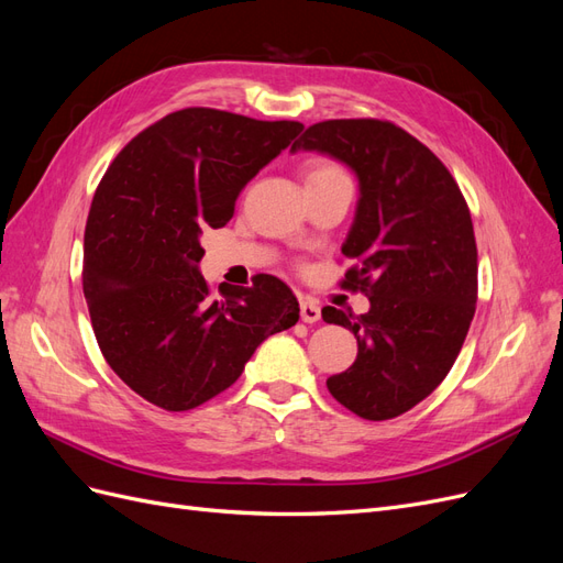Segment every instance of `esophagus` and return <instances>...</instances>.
I'll list each match as a JSON object with an SVG mask.
<instances>
[{
  "mask_svg": "<svg viewBox=\"0 0 563 563\" xmlns=\"http://www.w3.org/2000/svg\"><path fill=\"white\" fill-rule=\"evenodd\" d=\"M300 319L305 323H314L321 319V308L319 302L312 298H300Z\"/></svg>",
  "mask_w": 563,
  "mask_h": 563,
  "instance_id": "34e87169",
  "label": "esophagus"
}]
</instances>
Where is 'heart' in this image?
<instances>
[{
  "mask_svg": "<svg viewBox=\"0 0 563 563\" xmlns=\"http://www.w3.org/2000/svg\"><path fill=\"white\" fill-rule=\"evenodd\" d=\"M335 174H343V168L333 162H327V159H317V162L308 164V168H305V178L308 180L321 178V176H335Z\"/></svg>",
  "mask_w": 563,
  "mask_h": 563,
  "instance_id": "1",
  "label": "heart"
}]
</instances>
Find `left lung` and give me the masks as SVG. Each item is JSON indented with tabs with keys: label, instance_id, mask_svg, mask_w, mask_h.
I'll return each mask as SVG.
<instances>
[{
	"label": "left lung",
	"instance_id": "obj_1",
	"mask_svg": "<svg viewBox=\"0 0 563 563\" xmlns=\"http://www.w3.org/2000/svg\"><path fill=\"white\" fill-rule=\"evenodd\" d=\"M317 150L360 178L340 286L362 291V317L323 308L360 343L354 364L331 376L335 401L366 420H389L446 378L476 310V242L467 201L434 152L385 119H329L291 150Z\"/></svg>",
	"mask_w": 563,
	"mask_h": 563
}]
</instances>
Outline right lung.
Here are the masks:
<instances>
[{
    "label": "right lung",
    "mask_w": 563,
    "mask_h": 563,
    "mask_svg": "<svg viewBox=\"0 0 563 563\" xmlns=\"http://www.w3.org/2000/svg\"><path fill=\"white\" fill-rule=\"evenodd\" d=\"M300 131L185 108L135 135L96 187L81 272L91 327L110 368L164 411L220 395L267 335L300 317L277 277L213 296L197 267L201 232L228 223L244 185Z\"/></svg>",
    "instance_id": "obj_1"
}]
</instances>
